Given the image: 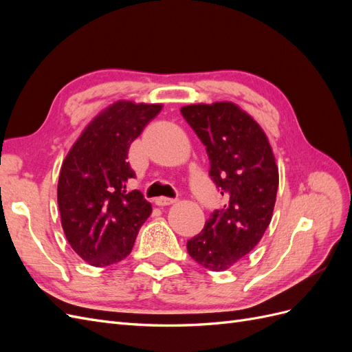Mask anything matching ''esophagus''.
Segmentation results:
<instances>
[{
  "instance_id": "esophagus-1",
  "label": "esophagus",
  "mask_w": 352,
  "mask_h": 352,
  "mask_svg": "<svg viewBox=\"0 0 352 352\" xmlns=\"http://www.w3.org/2000/svg\"><path fill=\"white\" fill-rule=\"evenodd\" d=\"M155 206L158 207H166V206H172L176 202V199H172V198H166V197H158L155 198Z\"/></svg>"
}]
</instances>
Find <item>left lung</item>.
Here are the masks:
<instances>
[{
	"label": "left lung",
	"instance_id": "left-lung-1",
	"mask_svg": "<svg viewBox=\"0 0 352 352\" xmlns=\"http://www.w3.org/2000/svg\"><path fill=\"white\" fill-rule=\"evenodd\" d=\"M206 145L210 176L226 204L211 212L189 239L190 257L211 272H225L263 238L273 216L279 170L261 126L239 105L221 101L180 109Z\"/></svg>",
	"mask_w": 352,
	"mask_h": 352
}]
</instances>
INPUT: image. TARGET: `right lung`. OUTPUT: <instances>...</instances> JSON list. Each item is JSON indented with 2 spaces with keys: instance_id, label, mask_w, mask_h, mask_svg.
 Wrapping results in <instances>:
<instances>
[{
  "instance_id": "1",
  "label": "right lung",
  "mask_w": 352,
  "mask_h": 352,
  "mask_svg": "<svg viewBox=\"0 0 352 352\" xmlns=\"http://www.w3.org/2000/svg\"><path fill=\"white\" fill-rule=\"evenodd\" d=\"M162 109V104L113 102L85 127L61 164V226L74 252L95 267L126 258L151 214V204L140 190H126L127 180L135 177L126 158L131 144Z\"/></svg>"
}]
</instances>
